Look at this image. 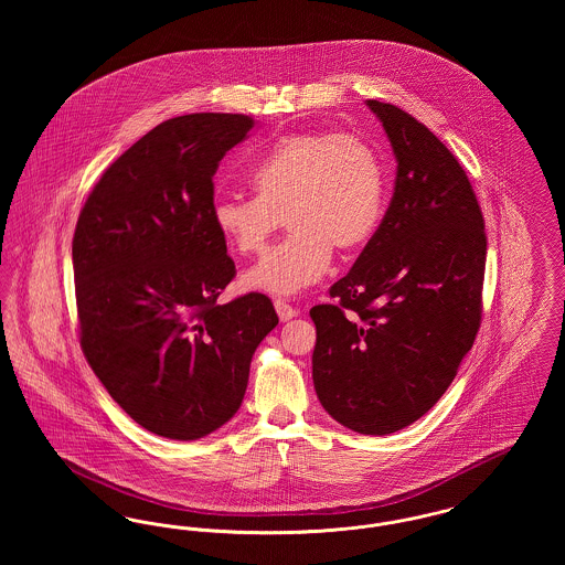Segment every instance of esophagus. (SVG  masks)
<instances>
[{"mask_svg":"<svg viewBox=\"0 0 565 565\" xmlns=\"http://www.w3.org/2000/svg\"><path fill=\"white\" fill-rule=\"evenodd\" d=\"M275 309H277V316H279L281 322H290L292 318L298 316V309H295L292 305H288L286 300H281V298L275 300Z\"/></svg>","mask_w":565,"mask_h":565,"instance_id":"34e87169","label":"esophagus"}]
</instances>
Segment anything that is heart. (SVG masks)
<instances>
[{"instance_id":"1","label":"heart","mask_w":565,"mask_h":565,"mask_svg":"<svg viewBox=\"0 0 565 565\" xmlns=\"http://www.w3.org/2000/svg\"><path fill=\"white\" fill-rule=\"evenodd\" d=\"M249 184L254 196H220L212 215L220 237L239 254H258L288 215L295 233L243 279L247 288L267 295H298L320 281L332 247H362L383 214V164L358 135H286L252 164Z\"/></svg>"}]
</instances>
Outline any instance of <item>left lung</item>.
Listing matches in <instances>:
<instances>
[{"mask_svg": "<svg viewBox=\"0 0 565 565\" xmlns=\"http://www.w3.org/2000/svg\"><path fill=\"white\" fill-rule=\"evenodd\" d=\"M396 157L390 207L316 323L313 385L341 426L383 436L426 415L472 350L487 237L466 171L426 125L366 99Z\"/></svg>", "mask_w": 565, "mask_h": 565, "instance_id": "8db88e82", "label": "left lung"}]
</instances>
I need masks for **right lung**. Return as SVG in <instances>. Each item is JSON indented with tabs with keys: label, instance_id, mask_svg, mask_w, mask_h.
<instances>
[{
	"label": "right lung",
	"instance_id": "1",
	"mask_svg": "<svg viewBox=\"0 0 565 565\" xmlns=\"http://www.w3.org/2000/svg\"><path fill=\"white\" fill-rule=\"evenodd\" d=\"M254 127L214 111L164 120L109 164L76 224L82 351L122 411L171 440L203 438L239 411L252 355L279 322L258 292L215 302L235 263L212 178Z\"/></svg>",
	"mask_w": 565,
	"mask_h": 565
}]
</instances>
